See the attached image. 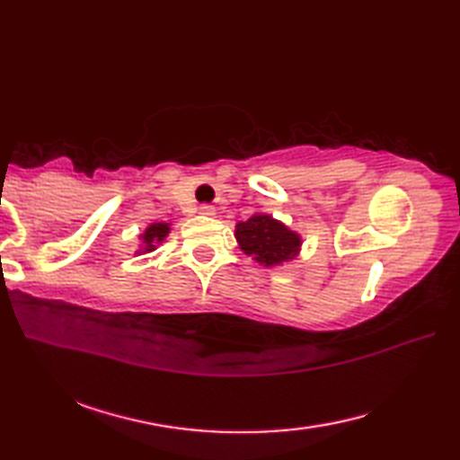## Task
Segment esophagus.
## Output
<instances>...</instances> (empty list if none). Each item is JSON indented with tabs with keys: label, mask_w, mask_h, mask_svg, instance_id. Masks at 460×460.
Listing matches in <instances>:
<instances>
[{
	"label": "esophagus",
	"mask_w": 460,
	"mask_h": 460,
	"mask_svg": "<svg viewBox=\"0 0 460 460\" xmlns=\"http://www.w3.org/2000/svg\"><path fill=\"white\" fill-rule=\"evenodd\" d=\"M199 213L205 215V217H213V215H215V208H213V205L205 203V205H201V208H199Z\"/></svg>",
	"instance_id": "esophagus-1"
}]
</instances>
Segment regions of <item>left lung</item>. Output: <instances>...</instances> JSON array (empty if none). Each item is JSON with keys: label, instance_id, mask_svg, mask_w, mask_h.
<instances>
[{"label": "left lung", "instance_id": "obj_1", "mask_svg": "<svg viewBox=\"0 0 460 460\" xmlns=\"http://www.w3.org/2000/svg\"><path fill=\"white\" fill-rule=\"evenodd\" d=\"M235 239L245 255L265 267H279L296 259L302 247L298 233L269 213H255L247 221H239Z\"/></svg>", "mask_w": 460, "mask_h": 460}]
</instances>
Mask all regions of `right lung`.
<instances>
[{
    "label": "right lung",
    "instance_id": "add662e5",
    "mask_svg": "<svg viewBox=\"0 0 460 460\" xmlns=\"http://www.w3.org/2000/svg\"><path fill=\"white\" fill-rule=\"evenodd\" d=\"M168 235H170V223H150L148 227H146V231L140 233L142 245L136 252H138V255H144V252L155 251V245H160V243Z\"/></svg>",
    "mask_w": 460,
    "mask_h": 460
}]
</instances>
